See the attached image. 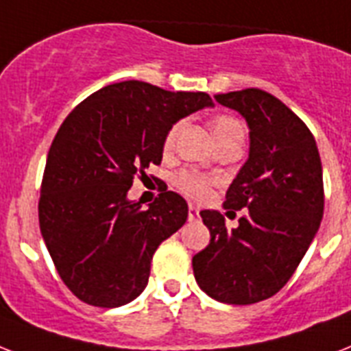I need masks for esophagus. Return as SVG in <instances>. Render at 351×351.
Here are the masks:
<instances>
[{
	"mask_svg": "<svg viewBox=\"0 0 351 351\" xmlns=\"http://www.w3.org/2000/svg\"><path fill=\"white\" fill-rule=\"evenodd\" d=\"M200 218V210H198V207H195V205H189V220L195 221Z\"/></svg>",
	"mask_w": 351,
	"mask_h": 351,
	"instance_id": "1",
	"label": "esophagus"
}]
</instances>
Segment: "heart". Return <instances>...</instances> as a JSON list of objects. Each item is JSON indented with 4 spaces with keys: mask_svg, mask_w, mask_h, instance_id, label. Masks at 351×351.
<instances>
[{
    "mask_svg": "<svg viewBox=\"0 0 351 351\" xmlns=\"http://www.w3.org/2000/svg\"><path fill=\"white\" fill-rule=\"evenodd\" d=\"M236 130H241L240 122L230 119V117H218V119L213 121V131H215L216 138L227 136ZM176 131H178V126H173L167 131L166 141H164V149L166 151H169L175 144ZM175 184L184 195L191 196L195 200H204V198L209 196V180L205 176L198 175V173H182V175L176 176Z\"/></svg>",
    "mask_w": 351,
    "mask_h": 351,
    "instance_id": "b5f03b06",
    "label": "heart"
}]
</instances>
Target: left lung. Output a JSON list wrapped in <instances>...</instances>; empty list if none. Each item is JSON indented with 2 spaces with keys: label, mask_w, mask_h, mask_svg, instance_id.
<instances>
[{
  "label": "left lung",
  "mask_w": 351,
  "mask_h": 351,
  "mask_svg": "<svg viewBox=\"0 0 351 351\" xmlns=\"http://www.w3.org/2000/svg\"><path fill=\"white\" fill-rule=\"evenodd\" d=\"M249 126V158L225 195L223 209L249 213L236 229L220 210H202L210 243L193 258L196 283L229 304H252L283 289L323 220V167L301 119L274 95L249 88L218 93Z\"/></svg>",
  "instance_id": "1"
}]
</instances>
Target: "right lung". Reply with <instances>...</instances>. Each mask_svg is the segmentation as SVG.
I'll return each instance as SVG.
<instances>
[{
  "instance_id": "1",
  "label": "right lung",
  "mask_w": 351,
  "mask_h": 351,
  "mask_svg": "<svg viewBox=\"0 0 351 351\" xmlns=\"http://www.w3.org/2000/svg\"><path fill=\"white\" fill-rule=\"evenodd\" d=\"M215 102L142 81L108 84L64 119L50 151L39 227L57 272L77 298L115 308L142 294L158 245L187 220V202L164 189L147 209L130 200L135 175L160 164L167 131Z\"/></svg>"
}]
</instances>
